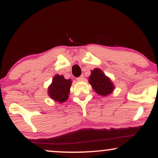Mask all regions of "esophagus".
Returning a JSON list of instances; mask_svg holds the SVG:
<instances>
[{"label": "esophagus", "instance_id": "obj_1", "mask_svg": "<svg viewBox=\"0 0 158 158\" xmlns=\"http://www.w3.org/2000/svg\"><path fill=\"white\" fill-rule=\"evenodd\" d=\"M77 81H79L84 80V77H83V75H81V76H80V77H78L77 79Z\"/></svg>", "mask_w": 158, "mask_h": 158}]
</instances>
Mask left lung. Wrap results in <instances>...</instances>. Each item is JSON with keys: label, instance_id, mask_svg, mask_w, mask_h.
Listing matches in <instances>:
<instances>
[{"label": "left lung", "instance_id": "1", "mask_svg": "<svg viewBox=\"0 0 158 158\" xmlns=\"http://www.w3.org/2000/svg\"><path fill=\"white\" fill-rule=\"evenodd\" d=\"M89 83L96 93L104 97L109 95L114 90V85L110 79L99 68L94 69L91 71V75L89 77Z\"/></svg>", "mask_w": 158, "mask_h": 158}]
</instances>
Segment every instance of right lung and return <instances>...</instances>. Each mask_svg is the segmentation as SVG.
I'll list each match as a JSON object with an SVG mask.
<instances>
[{
	"instance_id": "obj_1",
	"label": "right lung",
	"mask_w": 158,
	"mask_h": 158,
	"mask_svg": "<svg viewBox=\"0 0 158 158\" xmlns=\"http://www.w3.org/2000/svg\"><path fill=\"white\" fill-rule=\"evenodd\" d=\"M72 81L59 74L53 77L51 85L48 88V94L51 99L59 102H64L68 99Z\"/></svg>"
}]
</instances>
